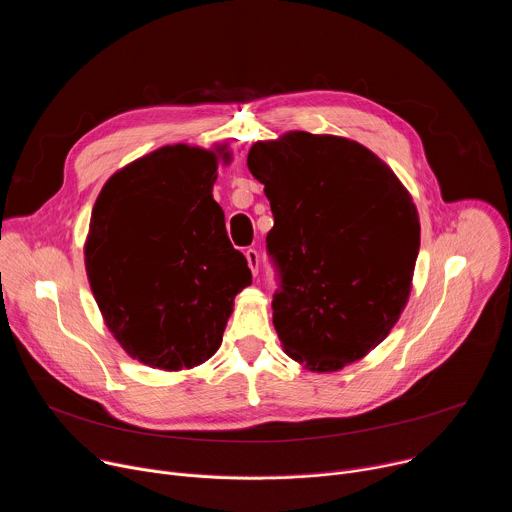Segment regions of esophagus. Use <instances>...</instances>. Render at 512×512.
Listing matches in <instances>:
<instances>
[{
  "label": "esophagus",
  "instance_id": "34e87169",
  "mask_svg": "<svg viewBox=\"0 0 512 512\" xmlns=\"http://www.w3.org/2000/svg\"><path fill=\"white\" fill-rule=\"evenodd\" d=\"M245 257H247V263L251 267V273L257 275L259 273V253H257V249H247Z\"/></svg>",
  "mask_w": 512,
  "mask_h": 512
}]
</instances>
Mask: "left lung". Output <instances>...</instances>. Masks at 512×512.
I'll list each match as a JSON object with an SVG mask.
<instances>
[{
  "mask_svg": "<svg viewBox=\"0 0 512 512\" xmlns=\"http://www.w3.org/2000/svg\"><path fill=\"white\" fill-rule=\"evenodd\" d=\"M247 166L273 212L281 346L314 373L340 371L379 346L405 310L421 231L413 198L381 158L338 135L257 141Z\"/></svg>",
  "mask_w": 512,
  "mask_h": 512,
  "instance_id": "obj_1",
  "label": "left lung"
}]
</instances>
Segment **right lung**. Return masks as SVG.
<instances>
[{
    "mask_svg": "<svg viewBox=\"0 0 512 512\" xmlns=\"http://www.w3.org/2000/svg\"><path fill=\"white\" fill-rule=\"evenodd\" d=\"M214 150L176 143L143 156L103 186L91 212L85 267L103 320L123 350L164 371L192 369L223 342L251 269L212 198Z\"/></svg>",
    "mask_w": 512,
    "mask_h": 512,
    "instance_id": "add662e5",
    "label": "right lung"
}]
</instances>
